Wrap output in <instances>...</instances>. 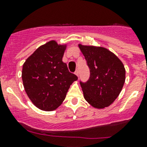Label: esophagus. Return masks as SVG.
<instances>
[{
  "label": "esophagus",
  "instance_id": "esophagus-1",
  "mask_svg": "<svg viewBox=\"0 0 147 147\" xmlns=\"http://www.w3.org/2000/svg\"><path fill=\"white\" fill-rule=\"evenodd\" d=\"M75 74H76L77 76H78V75H79V71H78V69H76V72H75Z\"/></svg>",
  "mask_w": 147,
  "mask_h": 147
}]
</instances>
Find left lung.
<instances>
[{"instance_id":"1","label":"left lung","mask_w":147,"mask_h":147,"mask_svg":"<svg viewBox=\"0 0 147 147\" xmlns=\"http://www.w3.org/2000/svg\"><path fill=\"white\" fill-rule=\"evenodd\" d=\"M90 69L88 82H80L84 98L102 109L116 100L125 82V68L116 55L105 47L78 44Z\"/></svg>"}]
</instances>
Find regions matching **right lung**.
Listing matches in <instances>:
<instances>
[{"label":"right lung","mask_w":147,"mask_h":147,"mask_svg":"<svg viewBox=\"0 0 147 147\" xmlns=\"http://www.w3.org/2000/svg\"><path fill=\"white\" fill-rule=\"evenodd\" d=\"M66 44L51 40L40 46L23 65L22 80L27 96L39 109L51 111L62 105L78 77L62 62Z\"/></svg>","instance_id":"obj_1"}]
</instances>
